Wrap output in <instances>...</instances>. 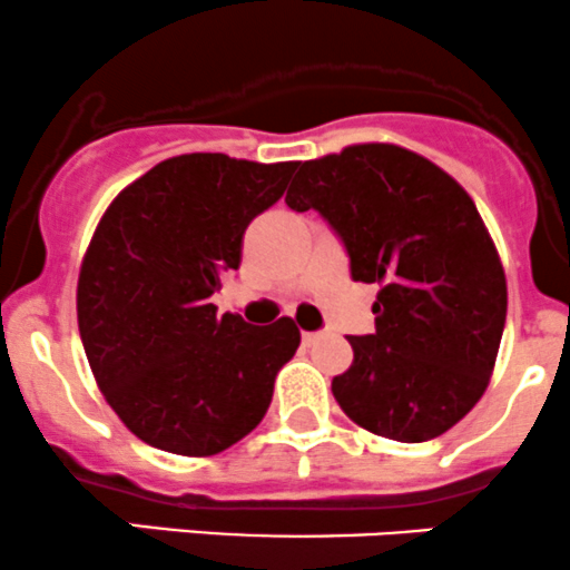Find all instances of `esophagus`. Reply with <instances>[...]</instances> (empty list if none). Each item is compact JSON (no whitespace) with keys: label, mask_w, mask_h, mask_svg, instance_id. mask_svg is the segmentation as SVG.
Returning a JSON list of instances; mask_svg holds the SVG:
<instances>
[{"label":"esophagus","mask_w":570,"mask_h":570,"mask_svg":"<svg viewBox=\"0 0 570 570\" xmlns=\"http://www.w3.org/2000/svg\"><path fill=\"white\" fill-rule=\"evenodd\" d=\"M321 337V332H302V341H304V346H313L315 341H318Z\"/></svg>","instance_id":"1"}]
</instances>
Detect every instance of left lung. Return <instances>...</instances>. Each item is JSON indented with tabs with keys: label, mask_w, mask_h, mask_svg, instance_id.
<instances>
[{
	"label": "left lung",
	"mask_w": 570,
	"mask_h": 570,
	"mask_svg": "<svg viewBox=\"0 0 570 570\" xmlns=\"http://www.w3.org/2000/svg\"><path fill=\"white\" fill-rule=\"evenodd\" d=\"M341 235L357 283H376L374 335L332 396L363 430L424 443L482 399L507 318V279L474 199L396 144H354L298 163L285 196Z\"/></svg>",
	"instance_id": "left-lung-1"
}]
</instances>
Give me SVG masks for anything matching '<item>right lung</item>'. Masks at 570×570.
Masks as SVG:
<instances>
[{"mask_svg": "<svg viewBox=\"0 0 570 570\" xmlns=\"http://www.w3.org/2000/svg\"><path fill=\"white\" fill-rule=\"evenodd\" d=\"M293 168L218 151L168 157L101 216L77 283L80 337L107 404L149 446L210 458L266 415L298 326L216 315L210 296Z\"/></svg>", "mask_w": 570, "mask_h": 570, "instance_id": "obj_1", "label": "right lung"}]
</instances>
